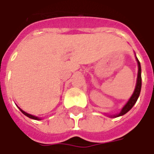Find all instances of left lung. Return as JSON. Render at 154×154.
<instances>
[{
  "mask_svg": "<svg viewBox=\"0 0 154 154\" xmlns=\"http://www.w3.org/2000/svg\"><path fill=\"white\" fill-rule=\"evenodd\" d=\"M136 60L138 63V67H139V71H138V77H137V82H136V87L134 89V91L133 93L132 97L129 98V100H128V102L125 105V106L123 107L121 111L117 115H114V116H110V117H119V116H124L125 114H126L129 111L133 106L136 103V101L138 100V98L139 97L140 94V91H141V86H142V78H141V66H140V63L138 60V58L136 57Z\"/></svg>",
  "mask_w": 154,
  "mask_h": 154,
  "instance_id": "obj_1",
  "label": "left lung"
}]
</instances>
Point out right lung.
Wrapping results in <instances>:
<instances>
[{"label":"right lung","mask_w":154,"mask_h":154,"mask_svg":"<svg viewBox=\"0 0 154 154\" xmlns=\"http://www.w3.org/2000/svg\"><path fill=\"white\" fill-rule=\"evenodd\" d=\"M20 110V111H21L22 113L24 114L25 116H26L27 117H29V118H30V119H37V120H39V118H38L37 116H32V115H30V114H28V113H26L25 111H24V110H22L20 108H19Z\"/></svg>","instance_id":"add662e5"}]
</instances>
